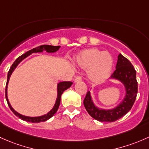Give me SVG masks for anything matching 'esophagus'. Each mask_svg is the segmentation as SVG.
Listing matches in <instances>:
<instances>
[{"mask_svg": "<svg viewBox=\"0 0 149 149\" xmlns=\"http://www.w3.org/2000/svg\"><path fill=\"white\" fill-rule=\"evenodd\" d=\"M81 81H82V77H77L74 79V82H81Z\"/></svg>", "mask_w": 149, "mask_h": 149, "instance_id": "esophagus-1", "label": "esophagus"}]
</instances>
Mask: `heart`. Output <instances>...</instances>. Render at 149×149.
I'll return each mask as SVG.
<instances>
[{"label":"heart","mask_w":149,"mask_h":149,"mask_svg":"<svg viewBox=\"0 0 149 149\" xmlns=\"http://www.w3.org/2000/svg\"><path fill=\"white\" fill-rule=\"evenodd\" d=\"M74 63L82 70H87V77L90 82L100 84L106 80L111 74L113 59L108 52L89 48L75 55Z\"/></svg>","instance_id":"1"}]
</instances>
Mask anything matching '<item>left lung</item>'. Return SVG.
<instances>
[{"mask_svg":"<svg viewBox=\"0 0 149 149\" xmlns=\"http://www.w3.org/2000/svg\"><path fill=\"white\" fill-rule=\"evenodd\" d=\"M116 70L110 79L121 82L125 88V97L118 105L111 109L100 108L95 105L91 93L88 91L84 100V106L91 117L101 122H114L125 116L131 110L138 93L136 72L130 61L121 54L118 56Z\"/></svg>","mask_w":149,"mask_h":149,"instance_id":"1","label":"left lung"}]
</instances>
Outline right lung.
<instances>
[{
    "label": "right lung",
    "instance_id": "1",
    "mask_svg": "<svg viewBox=\"0 0 149 149\" xmlns=\"http://www.w3.org/2000/svg\"><path fill=\"white\" fill-rule=\"evenodd\" d=\"M60 46H52V45H42L40 47H36V48L30 50V51L26 52L24 54L21 55V56L17 58L16 59L13 64H12L11 67L9 70L8 72V77H7V82H6V99L7 100L8 105L9 108H10L11 111L16 115V116H18L19 118H21V120L27 121V122L30 123H40V122H44L49 120V118H51L52 116L56 113V112L57 111L58 108H59V105H60V101H61V96H62V93L65 91L66 90H67L68 88H70L71 87V85H72V82H60L57 84V87H56V91H57V95H56V99L55 101V103L54 107L51 109L49 112L47 113V114H44L43 116H36V117H31V116H24L22 114H20L19 113H18L17 111L14 110L13 108V107L10 105V102L8 100V85L9 79H10V76H11L12 73L15 70H16V67H18V65L22 62L24 59H25L26 58L28 57L29 56H30L32 54H36V53H41L44 51H45L47 53H54L56 52L58 50L60 49Z\"/></svg>",
    "mask_w": 149,
    "mask_h": 149
}]
</instances>
